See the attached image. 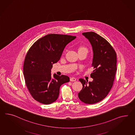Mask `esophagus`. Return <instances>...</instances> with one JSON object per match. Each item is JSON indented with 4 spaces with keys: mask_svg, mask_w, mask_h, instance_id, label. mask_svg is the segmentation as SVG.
Returning <instances> with one entry per match:
<instances>
[{
    "mask_svg": "<svg viewBox=\"0 0 135 135\" xmlns=\"http://www.w3.org/2000/svg\"><path fill=\"white\" fill-rule=\"evenodd\" d=\"M70 81H76V79L75 78H74V77L71 78H70Z\"/></svg>",
    "mask_w": 135,
    "mask_h": 135,
    "instance_id": "esophagus-1",
    "label": "esophagus"
}]
</instances>
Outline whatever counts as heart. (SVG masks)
Segmentation results:
<instances>
[{"label":"heart","instance_id":"b5f03b06","mask_svg":"<svg viewBox=\"0 0 135 135\" xmlns=\"http://www.w3.org/2000/svg\"><path fill=\"white\" fill-rule=\"evenodd\" d=\"M82 49L86 50V49L85 48H84V47H80V48H79V50H80Z\"/></svg>","mask_w":135,"mask_h":135}]
</instances>
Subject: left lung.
Listing matches in <instances>:
<instances>
[{
  "label": "left lung",
  "instance_id": "left-lung-1",
  "mask_svg": "<svg viewBox=\"0 0 135 135\" xmlns=\"http://www.w3.org/2000/svg\"><path fill=\"white\" fill-rule=\"evenodd\" d=\"M82 35L92 45L94 70L91 74L92 82L79 79L83 88L78 96L82 102L92 104L103 100L112 88L117 71V54L111 44L97 33L90 32Z\"/></svg>",
  "mask_w": 135,
  "mask_h": 135
}]
</instances>
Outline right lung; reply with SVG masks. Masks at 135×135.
Listing matches in <instances>:
<instances>
[{
    "label": "right lung",
    "instance_id": "right-lung-1",
    "mask_svg": "<svg viewBox=\"0 0 135 135\" xmlns=\"http://www.w3.org/2000/svg\"><path fill=\"white\" fill-rule=\"evenodd\" d=\"M76 36L49 34L37 40L27 53L23 74L27 88L33 99L49 104L57 99L61 85L69 82L65 75L51 76L53 64L59 60L65 46Z\"/></svg>",
    "mask_w": 135,
    "mask_h": 135
}]
</instances>
